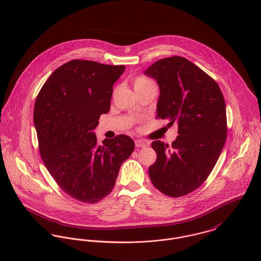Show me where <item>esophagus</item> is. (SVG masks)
Segmentation results:
<instances>
[{"mask_svg": "<svg viewBox=\"0 0 261 261\" xmlns=\"http://www.w3.org/2000/svg\"><path fill=\"white\" fill-rule=\"evenodd\" d=\"M135 144H136L137 148H146L148 146V143L143 140H136Z\"/></svg>", "mask_w": 261, "mask_h": 261, "instance_id": "esophagus-1", "label": "esophagus"}]
</instances>
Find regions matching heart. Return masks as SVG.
I'll return each mask as SVG.
<instances>
[{"instance_id":"obj_1","label":"heart","mask_w":261,"mask_h":261,"mask_svg":"<svg viewBox=\"0 0 261 261\" xmlns=\"http://www.w3.org/2000/svg\"><path fill=\"white\" fill-rule=\"evenodd\" d=\"M151 82H152L151 80H149V79L144 77V76L137 77L136 80H135V88H136V87H139V86H143V85L149 84V83H151Z\"/></svg>"}]
</instances>
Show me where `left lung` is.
<instances>
[{"label":"left lung","mask_w":261,"mask_h":261,"mask_svg":"<svg viewBox=\"0 0 261 261\" xmlns=\"http://www.w3.org/2000/svg\"><path fill=\"white\" fill-rule=\"evenodd\" d=\"M159 84L156 117L178 123L176 141H154L156 161L149 168L162 193L181 197L201 186L212 172L227 137L226 106L218 84L184 57L161 59L145 71Z\"/></svg>","instance_id":"left-lung-1"}]
</instances>
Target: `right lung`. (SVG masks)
<instances>
[{
	"mask_svg": "<svg viewBox=\"0 0 261 261\" xmlns=\"http://www.w3.org/2000/svg\"><path fill=\"white\" fill-rule=\"evenodd\" d=\"M123 65L71 60L41 88L34 108L41 158L52 178L70 197L95 203L113 189L119 168L135 149L119 135L97 144L94 129L111 108L112 87Z\"/></svg>",
	"mask_w": 261,
	"mask_h": 261,
	"instance_id": "right-lung-1",
	"label": "right lung"
}]
</instances>
